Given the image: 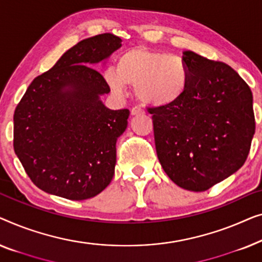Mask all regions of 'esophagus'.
I'll return each instance as SVG.
<instances>
[{
  "instance_id": "1",
  "label": "esophagus",
  "mask_w": 262,
  "mask_h": 262,
  "mask_svg": "<svg viewBox=\"0 0 262 262\" xmlns=\"http://www.w3.org/2000/svg\"><path fill=\"white\" fill-rule=\"evenodd\" d=\"M130 114L132 115H140V114H143V110L140 106H134V108H132Z\"/></svg>"
}]
</instances>
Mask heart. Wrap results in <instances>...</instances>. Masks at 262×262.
Here are the masks:
<instances>
[{
	"label": "heart",
	"instance_id": "b5f03b06",
	"mask_svg": "<svg viewBox=\"0 0 262 262\" xmlns=\"http://www.w3.org/2000/svg\"><path fill=\"white\" fill-rule=\"evenodd\" d=\"M103 76L114 94L122 95L127 85L135 86L142 103L163 108L179 101L186 93L190 70L182 57L134 47L124 51L117 58L116 69H106Z\"/></svg>",
	"mask_w": 262,
	"mask_h": 262
}]
</instances>
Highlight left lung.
<instances>
[{"label":"left lung","mask_w":262,"mask_h":262,"mask_svg":"<svg viewBox=\"0 0 262 262\" xmlns=\"http://www.w3.org/2000/svg\"><path fill=\"white\" fill-rule=\"evenodd\" d=\"M190 70L186 93L152 114L158 159L169 179L202 192L242 167L255 133L253 95L222 61L183 52Z\"/></svg>","instance_id":"1"}]
</instances>
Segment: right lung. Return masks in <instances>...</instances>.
Returning <instances> with one entry per match:
<instances>
[{
    "instance_id": "add662e5",
    "label": "right lung",
    "mask_w": 262,
    "mask_h": 262,
    "mask_svg": "<svg viewBox=\"0 0 262 262\" xmlns=\"http://www.w3.org/2000/svg\"><path fill=\"white\" fill-rule=\"evenodd\" d=\"M104 33L84 39L34 78L14 113V150L39 189L72 201L102 192L112 182L116 141L129 110H112L101 96L105 79L93 64L122 46Z\"/></svg>"
}]
</instances>
